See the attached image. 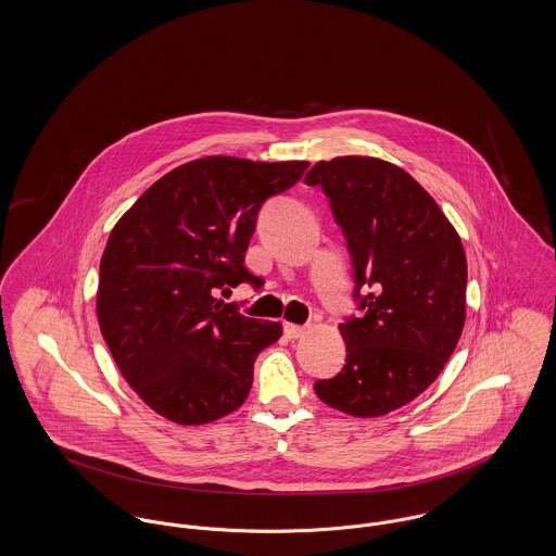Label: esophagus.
Returning <instances> with one entry per match:
<instances>
[{
	"instance_id": "obj_1",
	"label": "esophagus",
	"mask_w": 556,
	"mask_h": 556,
	"mask_svg": "<svg viewBox=\"0 0 556 556\" xmlns=\"http://www.w3.org/2000/svg\"><path fill=\"white\" fill-rule=\"evenodd\" d=\"M304 331H306V327L304 326H294V324H283V333L290 338V340H295V338H300V336H304Z\"/></svg>"
}]
</instances>
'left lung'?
Segmentation results:
<instances>
[{
	"mask_svg": "<svg viewBox=\"0 0 556 556\" xmlns=\"http://www.w3.org/2000/svg\"><path fill=\"white\" fill-rule=\"evenodd\" d=\"M344 232L361 317L340 324L346 363L317 396L357 418L414 401L441 374L466 319V254L437 201L401 167L336 157L306 174Z\"/></svg>",
	"mask_w": 556,
	"mask_h": 556,
	"instance_id": "8db88e82",
	"label": "left lung"
}]
</instances>
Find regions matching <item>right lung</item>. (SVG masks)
Listing matches in <instances>:
<instances>
[{
	"label": "right lung",
	"mask_w": 556,
	"mask_h": 556,
	"mask_svg": "<svg viewBox=\"0 0 556 556\" xmlns=\"http://www.w3.org/2000/svg\"><path fill=\"white\" fill-rule=\"evenodd\" d=\"M306 162L203 157L167 172L113 227L100 258L102 338L122 376L176 425L214 422L248 399L254 361L281 324L243 317L218 292L261 288L245 268L262 203Z\"/></svg>",
	"instance_id": "right-lung-1"
}]
</instances>
